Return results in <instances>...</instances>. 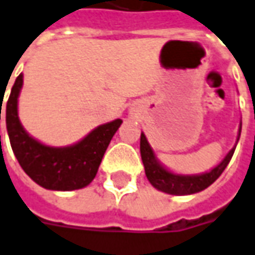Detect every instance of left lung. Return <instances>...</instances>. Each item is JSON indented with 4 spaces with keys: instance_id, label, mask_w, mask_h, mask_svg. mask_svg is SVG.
<instances>
[{
    "instance_id": "1",
    "label": "left lung",
    "mask_w": 255,
    "mask_h": 255,
    "mask_svg": "<svg viewBox=\"0 0 255 255\" xmlns=\"http://www.w3.org/2000/svg\"><path fill=\"white\" fill-rule=\"evenodd\" d=\"M240 132H242V127L239 129V138H240ZM235 149L236 148L230 150L222 162L208 173H204L200 176H180V174L170 173L157 163L155 153L146 141V136L141 134V157L146 177L155 188L163 193L173 194V195H188V194L200 193L211 186L229 164L230 159L235 153Z\"/></svg>"
}]
</instances>
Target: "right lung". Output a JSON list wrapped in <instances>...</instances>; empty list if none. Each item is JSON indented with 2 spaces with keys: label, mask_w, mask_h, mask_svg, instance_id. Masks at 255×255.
<instances>
[{
  "label": "right lung",
  "mask_w": 255,
  "mask_h": 255,
  "mask_svg": "<svg viewBox=\"0 0 255 255\" xmlns=\"http://www.w3.org/2000/svg\"><path fill=\"white\" fill-rule=\"evenodd\" d=\"M22 84L23 75L20 74L12 86L5 109L9 142L20 167L34 183L47 190L69 191L86 187L96 176L106 149L123 120L117 119L95 128L72 146H46L33 139L19 123L18 96Z\"/></svg>",
  "instance_id": "obj_1"
}]
</instances>
